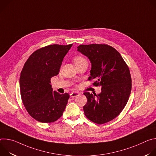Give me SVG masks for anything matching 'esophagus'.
<instances>
[{
    "label": "esophagus",
    "instance_id": "esophagus-1",
    "mask_svg": "<svg viewBox=\"0 0 156 156\" xmlns=\"http://www.w3.org/2000/svg\"><path fill=\"white\" fill-rule=\"evenodd\" d=\"M79 93H76V92H73V93H70V97H72V98H75V97H76V96H79Z\"/></svg>",
    "mask_w": 156,
    "mask_h": 156
}]
</instances>
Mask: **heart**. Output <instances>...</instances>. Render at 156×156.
I'll list each match as a JSON object with an SVG mask.
<instances>
[{
    "mask_svg": "<svg viewBox=\"0 0 156 156\" xmlns=\"http://www.w3.org/2000/svg\"><path fill=\"white\" fill-rule=\"evenodd\" d=\"M83 61H86V59L81 56H76L73 59V62H74V63L76 64V63H80L81 62H83Z\"/></svg>",
    "mask_w": 156,
    "mask_h": 156,
    "instance_id": "heart-1",
    "label": "heart"
}]
</instances>
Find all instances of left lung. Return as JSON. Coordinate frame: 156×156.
Segmentation results:
<instances>
[{"instance_id":"1","label":"left lung","mask_w":156,"mask_h":156,"mask_svg":"<svg viewBox=\"0 0 156 156\" xmlns=\"http://www.w3.org/2000/svg\"><path fill=\"white\" fill-rule=\"evenodd\" d=\"M77 51L91 63L89 80L102 87L98 95L84 93L87 103L83 107L85 116L97 124L108 122L117 117L127 104L131 90L129 70L120 54L107 44L80 45Z\"/></svg>"}]
</instances>
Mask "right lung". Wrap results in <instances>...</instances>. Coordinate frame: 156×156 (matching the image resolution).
Segmentation results:
<instances>
[{"label": "right lung", "instance_id": "1", "mask_svg": "<svg viewBox=\"0 0 156 156\" xmlns=\"http://www.w3.org/2000/svg\"><path fill=\"white\" fill-rule=\"evenodd\" d=\"M73 44H54L34 52L25 62L20 74L22 102L36 120L51 123L63 114L70 96L53 91L51 78L58 74L63 59Z\"/></svg>", "mask_w": 156, "mask_h": 156}]
</instances>
